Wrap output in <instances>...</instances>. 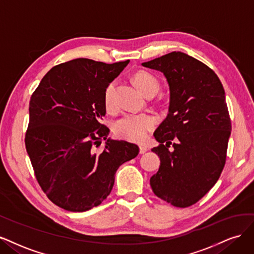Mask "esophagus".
Returning a JSON list of instances; mask_svg holds the SVG:
<instances>
[{
	"instance_id": "esophagus-1",
	"label": "esophagus",
	"mask_w": 254,
	"mask_h": 254,
	"mask_svg": "<svg viewBox=\"0 0 254 254\" xmlns=\"http://www.w3.org/2000/svg\"><path fill=\"white\" fill-rule=\"evenodd\" d=\"M146 151H148V148L144 145H140L139 146V152H140V154H144Z\"/></svg>"
}]
</instances>
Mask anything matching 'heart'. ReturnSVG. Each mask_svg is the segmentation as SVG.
Returning <instances> with one entry per match:
<instances>
[{
	"label": "heart",
	"mask_w": 254,
	"mask_h": 254,
	"mask_svg": "<svg viewBox=\"0 0 254 254\" xmlns=\"http://www.w3.org/2000/svg\"><path fill=\"white\" fill-rule=\"evenodd\" d=\"M134 81L140 91L145 95L156 94L159 88L157 78L151 72L145 70H139L135 73ZM117 81L113 80L106 85L103 93L104 108L108 111H113L116 106L115 91ZM157 125V119L150 113H128L113 125V129L115 135L127 141L142 142L148 137L149 133L155 128Z\"/></svg>",
	"instance_id": "b5f03b06"
}]
</instances>
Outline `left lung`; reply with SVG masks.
Listing matches in <instances>:
<instances>
[{"label":"left lung","mask_w":254,"mask_h":254,"mask_svg":"<svg viewBox=\"0 0 254 254\" xmlns=\"http://www.w3.org/2000/svg\"><path fill=\"white\" fill-rule=\"evenodd\" d=\"M142 65L163 72L170 86L169 114L152 149L160 167L150 185L162 200L190 207L216 184L226 163L231 120L223 84L206 64L181 52Z\"/></svg>","instance_id":"8db88e82"}]
</instances>
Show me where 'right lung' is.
Returning <instances> with one entry per match:
<instances>
[{
    "instance_id": "obj_1",
    "label": "right lung",
    "mask_w": 254,
    "mask_h": 254,
    "mask_svg": "<svg viewBox=\"0 0 254 254\" xmlns=\"http://www.w3.org/2000/svg\"><path fill=\"white\" fill-rule=\"evenodd\" d=\"M129 60L106 64L79 58L56 65L41 80L29 102L25 145L41 189L57 206L84 212L111 193L118 168L139 148L108 139L101 124L104 89Z\"/></svg>"
}]
</instances>
